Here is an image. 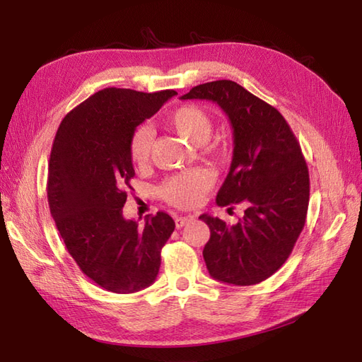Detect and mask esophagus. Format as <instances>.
<instances>
[{"instance_id": "obj_1", "label": "esophagus", "mask_w": 362, "mask_h": 362, "mask_svg": "<svg viewBox=\"0 0 362 362\" xmlns=\"http://www.w3.org/2000/svg\"><path fill=\"white\" fill-rule=\"evenodd\" d=\"M191 219H193V216H177V218H175V227H177V228H182V227L185 226L187 222H189Z\"/></svg>"}]
</instances>
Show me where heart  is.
<instances>
[{
  "label": "heart",
  "instance_id": "1",
  "mask_svg": "<svg viewBox=\"0 0 362 362\" xmlns=\"http://www.w3.org/2000/svg\"><path fill=\"white\" fill-rule=\"evenodd\" d=\"M166 124L193 144H204L210 138L213 119L210 113L197 104H183L166 117ZM153 135L148 126H138L130 136V157L135 165H146L151 158ZM211 185L204 171H185L171 175L160 187V196L180 209H191L201 202Z\"/></svg>",
  "mask_w": 362,
  "mask_h": 362
}]
</instances>
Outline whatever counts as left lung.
Wrapping results in <instances>:
<instances>
[{"label": "left lung", "mask_w": 362, "mask_h": 362, "mask_svg": "<svg viewBox=\"0 0 362 362\" xmlns=\"http://www.w3.org/2000/svg\"><path fill=\"white\" fill-rule=\"evenodd\" d=\"M182 99L216 103L232 122L233 160L216 202L245 206L235 226L201 216L210 227L206 269L236 286L264 281L284 264L305 227L310 174L300 143L275 107L233 81L201 83Z\"/></svg>", "instance_id": "1"}]
</instances>
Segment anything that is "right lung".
Listing matches in <instances>:
<instances>
[{"mask_svg": "<svg viewBox=\"0 0 362 362\" xmlns=\"http://www.w3.org/2000/svg\"><path fill=\"white\" fill-rule=\"evenodd\" d=\"M174 95L99 90L66 115L54 138L46 185L51 216L76 264L105 291L129 294L156 281L161 247L174 232L165 211L144 226L122 218L135 175L130 136Z\"/></svg>", "mask_w": 362, "mask_h": 362, "instance_id": "right-lung-1", "label": "right lung"}]
</instances>
